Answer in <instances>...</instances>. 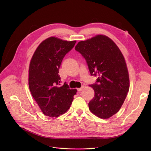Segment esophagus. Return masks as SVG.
<instances>
[{
	"label": "esophagus",
	"mask_w": 151,
	"mask_h": 151,
	"mask_svg": "<svg viewBox=\"0 0 151 151\" xmlns=\"http://www.w3.org/2000/svg\"><path fill=\"white\" fill-rule=\"evenodd\" d=\"M84 88V86L83 85H82V87H81V88H78L77 89V90H78V92H81V91H82V90H83V88Z\"/></svg>",
	"instance_id": "1"
}]
</instances>
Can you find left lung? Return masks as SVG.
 <instances>
[{
	"mask_svg": "<svg viewBox=\"0 0 151 151\" xmlns=\"http://www.w3.org/2000/svg\"><path fill=\"white\" fill-rule=\"evenodd\" d=\"M85 58L91 76L94 97L89 102L91 112L107 119L120 109L128 92L130 81L125 59L114 42L104 35L81 41L75 48Z\"/></svg>",
	"mask_w": 151,
	"mask_h": 151,
	"instance_id": "obj_1",
	"label": "left lung"
}]
</instances>
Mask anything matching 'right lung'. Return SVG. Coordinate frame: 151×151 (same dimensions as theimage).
<instances>
[{
  "instance_id": "1",
  "label": "right lung",
  "mask_w": 151,
  "mask_h": 151,
  "mask_svg": "<svg viewBox=\"0 0 151 151\" xmlns=\"http://www.w3.org/2000/svg\"><path fill=\"white\" fill-rule=\"evenodd\" d=\"M76 41H66L51 37L38 46L31 60L29 85L31 94L43 114L57 117L70 107L76 89L64 82L60 85L59 68L64 56Z\"/></svg>"
}]
</instances>
